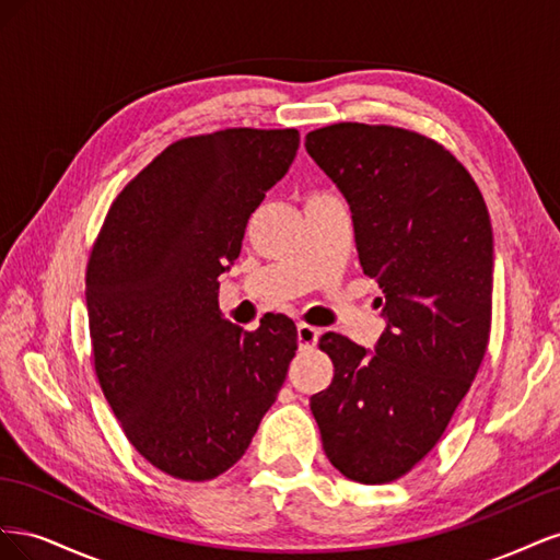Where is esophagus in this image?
I'll use <instances>...</instances> for the list:
<instances>
[{
	"mask_svg": "<svg viewBox=\"0 0 560 560\" xmlns=\"http://www.w3.org/2000/svg\"><path fill=\"white\" fill-rule=\"evenodd\" d=\"M296 338L301 348H313L319 338V329L306 325V322H299L296 325Z\"/></svg>",
	"mask_w": 560,
	"mask_h": 560,
	"instance_id": "34e87169",
	"label": "esophagus"
}]
</instances>
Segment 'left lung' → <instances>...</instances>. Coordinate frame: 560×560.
Masks as SVG:
<instances>
[{
    "instance_id": "left-lung-1",
    "label": "left lung",
    "mask_w": 560,
    "mask_h": 560,
    "mask_svg": "<svg viewBox=\"0 0 560 560\" xmlns=\"http://www.w3.org/2000/svg\"><path fill=\"white\" fill-rule=\"evenodd\" d=\"M306 151L348 200L387 319L374 352L334 331L319 338L334 381L311 411L343 477L389 483L434 448L481 366L493 229L477 182L425 135L334 124L308 132Z\"/></svg>"
}]
</instances>
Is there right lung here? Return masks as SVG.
Here are the masks:
<instances>
[{
    "mask_svg": "<svg viewBox=\"0 0 560 560\" xmlns=\"http://www.w3.org/2000/svg\"><path fill=\"white\" fill-rule=\"evenodd\" d=\"M296 149V128L177 140L116 196L93 245L100 387L135 451L175 479L210 481L241 460L296 352L287 315L243 331L217 303V278Z\"/></svg>",
    "mask_w": 560,
    "mask_h": 560,
    "instance_id": "obj_1",
    "label": "right lung"
}]
</instances>
